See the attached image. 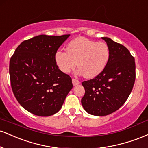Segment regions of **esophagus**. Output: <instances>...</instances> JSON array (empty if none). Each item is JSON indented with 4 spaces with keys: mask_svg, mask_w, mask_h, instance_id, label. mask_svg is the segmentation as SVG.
Returning <instances> with one entry per match:
<instances>
[{
    "mask_svg": "<svg viewBox=\"0 0 148 148\" xmlns=\"http://www.w3.org/2000/svg\"><path fill=\"white\" fill-rule=\"evenodd\" d=\"M80 81H79V80L76 79H72V84H73V86H76V85H79L80 84Z\"/></svg>",
    "mask_w": 148,
    "mask_h": 148,
    "instance_id": "esophagus-1",
    "label": "esophagus"
}]
</instances>
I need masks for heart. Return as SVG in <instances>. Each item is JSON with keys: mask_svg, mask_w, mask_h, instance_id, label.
Returning a JSON list of instances; mask_svg holds the SVG:
<instances>
[{"mask_svg": "<svg viewBox=\"0 0 148 148\" xmlns=\"http://www.w3.org/2000/svg\"><path fill=\"white\" fill-rule=\"evenodd\" d=\"M109 56L106 43L79 37L69 42L66 51H60L56 53L55 62L64 74H69L77 65L78 74H84L86 79H93L103 72Z\"/></svg>", "mask_w": 148, "mask_h": 148, "instance_id": "b5f03b06", "label": "heart"}]
</instances>
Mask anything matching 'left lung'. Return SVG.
Segmentation results:
<instances>
[{"label": "left lung", "instance_id": "obj_1", "mask_svg": "<svg viewBox=\"0 0 148 148\" xmlns=\"http://www.w3.org/2000/svg\"><path fill=\"white\" fill-rule=\"evenodd\" d=\"M108 45L109 60L103 72L82 83L85 95L81 103L87 113L104 116L118 110L127 101L136 79L134 58L120 44L101 37Z\"/></svg>", "mask_w": 148, "mask_h": 148}]
</instances>
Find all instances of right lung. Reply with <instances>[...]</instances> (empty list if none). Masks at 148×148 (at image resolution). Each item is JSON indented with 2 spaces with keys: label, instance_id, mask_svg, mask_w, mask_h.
<instances>
[{
  "label": "right lung",
  "instance_id": "1",
  "mask_svg": "<svg viewBox=\"0 0 148 148\" xmlns=\"http://www.w3.org/2000/svg\"><path fill=\"white\" fill-rule=\"evenodd\" d=\"M70 35H40L21 42L10 61L12 89L18 103L38 116L57 112L73 87L72 79L62 72L55 55Z\"/></svg>",
  "mask_w": 148,
  "mask_h": 148
}]
</instances>
